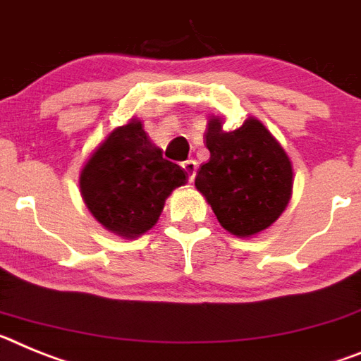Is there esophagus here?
<instances>
[{
	"instance_id": "esophagus-1",
	"label": "esophagus",
	"mask_w": 361,
	"mask_h": 361,
	"mask_svg": "<svg viewBox=\"0 0 361 361\" xmlns=\"http://www.w3.org/2000/svg\"><path fill=\"white\" fill-rule=\"evenodd\" d=\"M181 167H183V171L189 174V180L192 181L194 176H196V169H198L196 161H194V159H187V161L181 163Z\"/></svg>"
}]
</instances>
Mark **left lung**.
Masks as SVG:
<instances>
[{
	"label": "left lung",
	"instance_id": "1",
	"mask_svg": "<svg viewBox=\"0 0 361 361\" xmlns=\"http://www.w3.org/2000/svg\"><path fill=\"white\" fill-rule=\"evenodd\" d=\"M225 118L207 123L211 159L196 176L219 225L238 238H252L280 218L293 196V163L280 142L259 120L249 116L234 130Z\"/></svg>",
	"mask_w": 361,
	"mask_h": 361
}]
</instances>
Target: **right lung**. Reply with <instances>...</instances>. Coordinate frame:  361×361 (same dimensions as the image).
<instances>
[{"label":"right lung","instance_id":"add662e5","mask_svg":"<svg viewBox=\"0 0 361 361\" xmlns=\"http://www.w3.org/2000/svg\"><path fill=\"white\" fill-rule=\"evenodd\" d=\"M185 183L187 172L163 158L137 118L109 133L80 172V192L90 214L125 240L154 227L165 200Z\"/></svg>","mask_w":361,"mask_h":361}]
</instances>
